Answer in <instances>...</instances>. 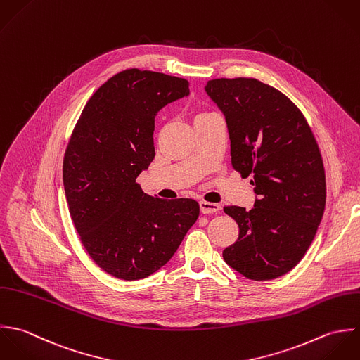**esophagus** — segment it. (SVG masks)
Returning a JSON list of instances; mask_svg holds the SVG:
<instances>
[{"instance_id":"obj_1","label":"esophagus","mask_w":360,"mask_h":360,"mask_svg":"<svg viewBox=\"0 0 360 360\" xmlns=\"http://www.w3.org/2000/svg\"><path fill=\"white\" fill-rule=\"evenodd\" d=\"M200 212L203 214H213V213H218L221 210V206L217 203H210V202H200Z\"/></svg>"}]
</instances>
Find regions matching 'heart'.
Wrapping results in <instances>:
<instances>
[{
  "instance_id": "obj_1",
  "label": "heart",
  "mask_w": 360,
  "mask_h": 360,
  "mask_svg": "<svg viewBox=\"0 0 360 360\" xmlns=\"http://www.w3.org/2000/svg\"><path fill=\"white\" fill-rule=\"evenodd\" d=\"M207 114H209V112H199V114L196 115V118H195V120H198V118H200V117H203V115H207Z\"/></svg>"
}]
</instances>
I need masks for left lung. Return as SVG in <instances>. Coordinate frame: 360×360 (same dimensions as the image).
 I'll list each match as a JSON object with an SVG mask.
<instances>
[{"label":"left lung","mask_w":360,"mask_h":360,"mask_svg":"<svg viewBox=\"0 0 360 360\" xmlns=\"http://www.w3.org/2000/svg\"><path fill=\"white\" fill-rule=\"evenodd\" d=\"M207 94L225 115L231 162L252 176L255 207L226 206L239 226L225 263L255 281L278 278L304 256L324 213L326 172L302 111L284 93L253 77L213 79Z\"/></svg>","instance_id":"1"}]
</instances>
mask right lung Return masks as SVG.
<instances>
[{
	"label": "right lung",
	"instance_id": "right-lung-1",
	"mask_svg": "<svg viewBox=\"0 0 360 360\" xmlns=\"http://www.w3.org/2000/svg\"><path fill=\"white\" fill-rule=\"evenodd\" d=\"M189 94V82L125 70L86 103L67 146L70 214L93 262L115 278L142 280L169 262L199 217L193 199L147 196L136 182L153 161L157 112Z\"/></svg>",
	"mask_w": 360,
	"mask_h": 360
}]
</instances>
